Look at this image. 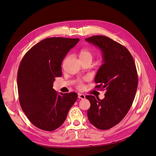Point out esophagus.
<instances>
[{
    "instance_id": "esophagus-1",
    "label": "esophagus",
    "mask_w": 156,
    "mask_h": 156,
    "mask_svg": "<svg viewBox=\"0 0 156 156\" xmlns=\"http://www.w3.org/2000/svg\"><path fill=\"white\" fill-rule=\"evenodd\" d=\"M78 98L79 99H85V96L84 94H78Z\"/></svg>"
}]
</instances>
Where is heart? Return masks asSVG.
<instances>
[{"label":"heart","instance_id":"1","mask_svg":"<svg viewBox=\"0 0 156 156\" xmlns=\"http://www.w3.org/2000/svg\"><path fill=\"white\" fill-rule=\"evenodd\" d=\"M79 57L80 58L81 60V61H85V60H89V61H92L93 59V54L88 49H82L80 52H79ZM67 59V57L65 58L64 60H66ZM78 88L80 89H82L83 87V84L81 82H79L78 85Z\"/></svg>","mask_w":156,"mask_h":156}]
</instances>
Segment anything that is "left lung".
Segmentation results:
<instances>
[{
	"label": "left lung",
	"instance_id": "obj_1",
	"mask_svg": "<svg viewBox=\"0 0 156 156\" xmlns=\"http://www.w3.org/2000/svg\"><path fill=\"white\" fill-rule=\"evenodd\" d=\"M85 40L101 51L103 64L95 77V88L106 90L103 99L86 96L90 103L87 117L99 129H109L124 118L133 104L138 87L136 66L129 50L113 39L94 36Z\"/></svg>",
	"mask_w": 156,
	"mask_h": 156
}]
</instances>
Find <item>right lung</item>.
<instances>
[{"instance_id":"1","label":"right lung","mask_w":156,"mask_h":156,"mask_svg":"<svg viewBox=\"0 0 156 156\" xmlns=\"http://www.w3.org/2000/svg\"><path fill=\"white\" fill-rule=\"evenodd\" d=\"M78 38L49 37L25 53L20 64L17 83L20 106L30 122L41 129L52 131L65 121L76 102V92L58 94L53 89L56 77L62 76L61 64Z\"/></svg>"}]
</instances>
